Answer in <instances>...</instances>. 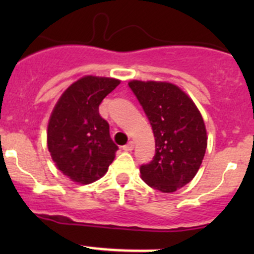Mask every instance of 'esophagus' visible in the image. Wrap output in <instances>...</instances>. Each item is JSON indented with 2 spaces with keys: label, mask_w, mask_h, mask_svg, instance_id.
<instances>
[{
  "label": "esophagus",
  "mask_w": 254,
  "mask_h": 254,
  "mask_svg": "<svg viewBox=\"0 0 254 254\" xmlns=\"http://www.w3.org/2000/svg\"><path fill=\"white\" fill-rule=\"evenodd\" d=\"M123 150L127 151V152H130V151H132V150H134V142L129 141V142L127 143V145L123 146Z\"/></svg>",
  "instance_id": "obj_1"
}]
</instances>
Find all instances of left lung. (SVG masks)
Returning <instances> with one entry per match:
<instances>
[{
    "label": "left lung",
    "mask_w": 254,
    "mask_h": 254,
    "mask_svg": "<svg viewBox=\"0 0 254 254\" xmlns=\"http://www.w3.org/2000/svg\"><path fill=\"white\" fill-rule=\"evenodd\" d=\"M129 87L155 136V156L140 167L142 181L162 193H173L194 178L203 162L207 145L203 117L176 84L134 79Z\"/></svg>",
    "instance_id": "obj_1"
}]
</instances>
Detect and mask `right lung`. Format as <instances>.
I'll return each mask as SVG.
<instances>
[{
    "label": "right lung",
    "mask_w": 254,
    "mask_h": 254,
    "mask_svg": "<svg viewBox=\"0 0 254 254\" xmlns=\"http://www.w3.org/2000/svg\"><path fill=\"white\" fill-rule=\"evenodd\" d=\"M119 79L84 76L63 93L48 125V148L56 167L66 177L89 184L106 175L118 146L109 124L99 115V104Z\"/></svg>",
    "instance_id": "1"
}]
</instances>
